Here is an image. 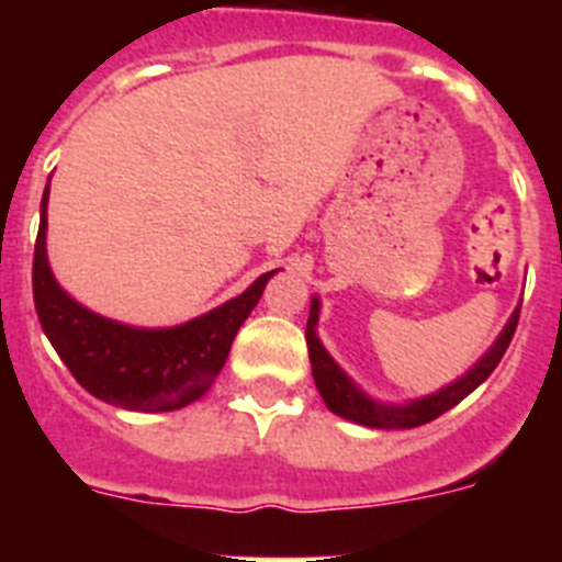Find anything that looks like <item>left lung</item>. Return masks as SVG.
I'll use <instances>...</instances> for the list:
<instances>
[{"label": "left lung", "mask_w": 562, "mask_h": 562, "mask_svg": "<svg viewBox=\"0 0 562 562\" xmlns=\"http://www.w3.org/2000/svg\"><path fill=\"white\" fill-rule=\"evenodd\" d=\"M518 317L520 310H515V315L509 317V324L504 326L498 340L493 342V349L486 351L479 362H475L473 369L467 371L461 380H456L453 385L448 389H441L439 394H430L425 400H416L411 405H380V402L369 400V396L362 394L357 389L355 382L349 376L342 374L340 366L326 355V349L321 346L315 335V324H317V297L312 301V312H310V324H306V346H310V362H312V376H315V385L324 396V402L329 405V411H335L337 416L342 419H351L357 425H366V428H380V430H408V428H419V425H428L434 422L436 416H441L445 411H450L453 405H459L467 394H473L479 389L481 382L486 376L493 374L495 366L501 362L504 351L509 349V342H513L515 329H518Z\"/></svg>", "instance_id": "left-lung-1"}]
</instances>
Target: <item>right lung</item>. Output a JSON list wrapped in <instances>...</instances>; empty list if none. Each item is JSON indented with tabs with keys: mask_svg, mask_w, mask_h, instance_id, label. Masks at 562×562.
Instances as JSON below:
<instances>
[{
	"mask_svg": "<svg viewBox=\"0 0 562 562\" xmlns=\"http://www.w3.org/2000/svg\"><path fill=\"white\" fill-rule=\"evenodd\" d=\"M47 193L33 252V301L44 335L69 374L98 400L126 411H177L200 400L231 355L233 337L265 292L272 272L256 278L220 310L193 317L173 329H132L76 304L49 272Z\"/></svg>",
	"mask_w": 562,
	"mask_h": 562,
	"instance_id": "1",
	"label": "right lung"
}]
</instances>
